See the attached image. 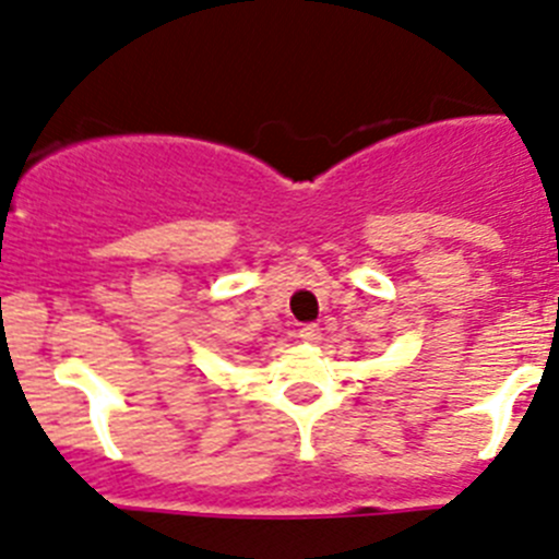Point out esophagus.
Here are the masks:
<instances>
[{"instance_id": "esophagus-1", "label": "esophagus", "mask_w": 559, "mask_h": 559, "mask_svg": "<svg viewBox=\"0 0 559 559\" xmlns=\"http://www.w3.org/2000/svg\"><path fill=\"white\" fill-rule=\"evenodd\" d=\"M298 337L304 340V343H318V340H320V326H318V323H307V326L298 329Z\"/></svg>"}]
</instances>
